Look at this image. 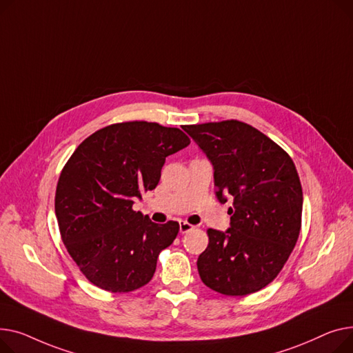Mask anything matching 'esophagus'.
Returning a JSON list of instances; mask_svg holds the SVG:
<instances>
[{
	"instance_id": "34e87169",
	"label": "esophagus",
	"mask_w": 353,
	"mask_h": 353,
	"mask_svg": "<svg viewBox=\"0 0 353 353\" xmlns=\"http://www.w3.org/2000/svg\"><path fill=\"white\" fill-rule=\"evenodd\" d=\"M194 225H191V223H188V222H185V221H181L179 222V231H181V234H186V232H190V231H192L194 230Z\"/></svg>"
}]
</instances>
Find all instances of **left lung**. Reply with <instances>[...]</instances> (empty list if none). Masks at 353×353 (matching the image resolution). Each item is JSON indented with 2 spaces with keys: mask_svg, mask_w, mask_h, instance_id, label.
I'll return each mask as SVG.
<instances>
[{
  "mask_svg": "<svg viewBox=\"0 0 353 353\" xmlns=\"http://www.w3.org/2000/svg\"><path fill=\"white\" fill-rule=\"evenodd\" d=\"M214 165L216 198L234 196L231 228L210 238L196 266L202 282L228 296L261 291L282 271L302 225V185L276 142L236 119L185 125Z\"/></svg>",
  "mask_w": 353,
  "mask_h": 353,
  "instance_id": "obj_1",
  "label": "left lung"
}]
</instances>
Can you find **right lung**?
I'll return each instance as SVG.
<instances>
[{
    "label": "right lung",
    "mask_w": 353,
    "mask_h": 353,
    "mask_svg": "<svg viewBox=\"0 0 353 353\" xmlns=\"http://www.w3.org/2000/svg\"><path fill=\"white\" fill-rule=\"evenodd\" d=\"M190 142L178 128L128 121L95 131L70 157L57 183L55 215L62 242L91 283L122 294L152 279L179 223H154L132 203L155 190L165 158Z\"/></svg>",
    "instance_id": "add662e5"
}]
</instances>
